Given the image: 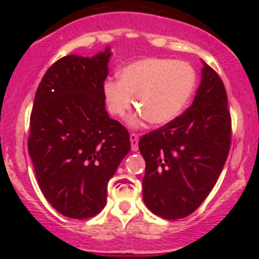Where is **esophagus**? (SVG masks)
Here are the masks:
<instances>
[{
	"mask_svg": "<svg viewBox=\"0 0 259 259\" xmlns=\"http://www.w3.org/2000/svg\"><path fill=\"white\" fill-rule=\"evenodd\" d=\"M130 143H132V150L133 151H138V149H139V135L135 134V133H133V134H130Z\"/></svg>",
	"mask_w": 259,
	"mask_h": 259,
	"instance_id": "34e87169",
	"label": "esophagus"
}]
</instances>
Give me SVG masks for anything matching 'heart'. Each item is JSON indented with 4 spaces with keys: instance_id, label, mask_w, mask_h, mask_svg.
Returning <instances> with one entry per match:
<instances>
[{
    "instance_id": "obj_1",
    "label": "heart",
    "mask_w": 259,
    "mask_h": 259,
    "mask_svg": "<svg viewBox=\"0 0 259 259\" xmlns=\"http://www.w3.org/2000/svg\"><path fill=\"white\" fill-rule=\"evenodd\" d=\"M195 82L197 75L188 62L153 57L125 66L119 81H106L104 96L114 116L124 117L129 113L135 96V105L146 121L165 125L184 110Z\"/></svg>"
}]
</instances>
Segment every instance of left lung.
Listing matches in <instances>:
<instances>
[{
	"label": "left lung",
	"mask_w": 259,
	"mask_h": 259,
	"mask_svg": "<svg viewBox=\"0 0 259 259\" xmlns=\"http://www.w3.org/2000/svg\"><path fill=\"white\" fill-rule=\"evenodd\" d=\"M231 138L226 88L219 75L203 62L202 81L192 106L139 142L145 160L146 207L169 221L198 209L221 176Z\"/></svg>",
	"instance_id": "obj_1"
}]
</instances>
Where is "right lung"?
Masks as SVG:
<instances>
[{"mask_svg": "<svg viewBox=\"0 0 259 259\" xmlns=\"http://www.w3.org/2000/svg\"><path fill=\"white\" fill-rule=\"evenodd\" d=\"M111 52L69 55L44 75L30 117L28 154L48 202L72 219L96 215L108 182L130 150L127 130L109 117L104 81Z\"/></svg>", "mask_w": 259, "mask_h": 259, "instance_id": "1", "label": "right lung"}]
</instances>
